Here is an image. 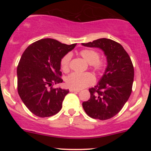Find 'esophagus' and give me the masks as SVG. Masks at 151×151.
<instances>
[{"instance_id": "34e87169", "label": "esophagus", "mask_w": 151, "mask_h": 151, "mask_svg": "<svg viewBox=\"0 0 151 151\" xmlns=\"http://www.w3.org/2000/svg\"><path fill=\"white\" fill-rule=\"evenodd\" d=\"M70 91L71 92H79V89H72V88H70Z\"/></svg>"}]
</instances>
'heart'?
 I'll use <instances>...</instances> for the list:
<instances>
[{
    "instance_id": "heart-1",
    "label": "heart",
    "mask_w": 151,
    "mask_h": 151,
    "mask_svg": "<svg viewBox=\"0 0 151 151\" xmlns=\"http://www.w3.org/2000/svg\"><path fill=\"white\" fill-rule=\"evenodd\" d=\"M79 55L87 63L91 65V67L96 72H100L104 69V62L100 60L99 54L95 50L84 49L79 52ZM71 57L72 56L70 54L67 53L64 55L60 60V66L64 72H67L69 70ZM65 82L69 87L75 89H80L93 84L94 77L89 72L86 73L73 72L66 77Z\"/></svg>"
}]
</instances>
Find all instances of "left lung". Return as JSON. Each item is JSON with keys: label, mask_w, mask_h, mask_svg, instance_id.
Instances as JSON below:
<instances>
[{"label": "left lung", "mask_w": 151, "mask_h": 151, "mask_svg": "<svg viewBox=\"0 0 151 151\" xmlns=\"http://www.w3.org/2000/svg\"><path fill=\"white\" fill-rule=\"evenodd\" d=\"M81 45L102 50L107 60L104 74L98 84L89 89L90 99L83 102L82 106L92 119H109L120 111L132 91V62L122 45L112 40L101 38Z\"/></svg>", "instance_id": "1"}]
</instances>
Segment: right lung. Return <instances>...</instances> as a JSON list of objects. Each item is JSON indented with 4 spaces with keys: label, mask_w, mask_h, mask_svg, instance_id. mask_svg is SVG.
<instances>
[{
    "label": "right lung",
    "mask_w": 151,
    "mask_h": 151,
    "mask_svg": "<svg viewBox=\"0 0 151 151\" xmlns=\"http://www.w3.org/2000/svg\"><path fill=\"white\" fill-rule=\"evenodd\" d=\"M77 44H63L51 38L40 40L26 48L18 68V92L27 108L37 116L58 114L69 89L52 88L62 83L60 60Z\"/></svg>",
    "instance_id": "1"
}]
</instances>
